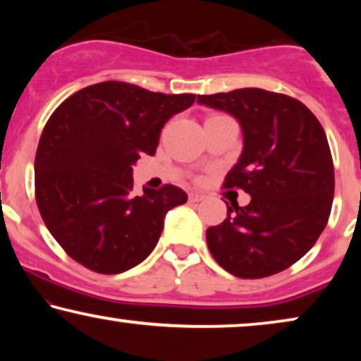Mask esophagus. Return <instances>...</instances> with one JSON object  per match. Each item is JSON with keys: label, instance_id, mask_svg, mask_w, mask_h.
<instances>
[{"label": "esophagus", "instance_id": "obj_1", "mask_svg": "<svg viewBox=\"0 0 361 361\" xmlns=\"http://www.w3.org/2000/svg\"><path fill=\"white\" fill-rule=\"evenodd\" d=\"M204 199H205V195L199 194V192H190V194H189V202H190V204H195V202H200V200H204Z\"/></svg>", "mask_w": 361, "mask_h": 361}]
</instances>
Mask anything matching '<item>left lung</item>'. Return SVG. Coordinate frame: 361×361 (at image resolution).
Listing matches in <instances>:
<instances>
[{
    "mask_svg": "<svg viewBox=\"0 0 361 361\" xmlns=\"http://www.w3.org/2000/svg\"><path fill=\"white\" fill-rule=\"evenodd\" d=\"M197 102L240 121L243 152L224 187L251 195L246 207H226V219L207 230L212 256L243 279L288 269L315 245L332 210L334 162L322 125L304 103L263 88Z\"/></svg>",
    "mask_w": 361,
    "mask_h": 361,
    "instance_id": "1",
    "label": "left lung"
}]
</instances>
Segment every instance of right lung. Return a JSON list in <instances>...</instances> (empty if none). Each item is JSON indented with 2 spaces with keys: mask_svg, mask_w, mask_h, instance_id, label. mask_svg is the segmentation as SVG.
I'll return each mask as SVG.
<instances>
[{
  "mask_svg": "<svg viewBox=\"0 0 361 361\" xmlns=\"http://www.w3.org/2000/svg\"><path fill=\"white\" fill-rule=\"evenodd\" d=\"M195 95H166L125 82L85 87L56 108L39 140L36 202L63 251L100 274L145 261L164 216L187 202L179 187L133 194V166L156 154L161 130Z\"/></svg>",
  "mask_w": 361,
  "mask_h": 361,
  "instance_id": "right-lung-1",
  "label": "right lung"
}]
</instances>
